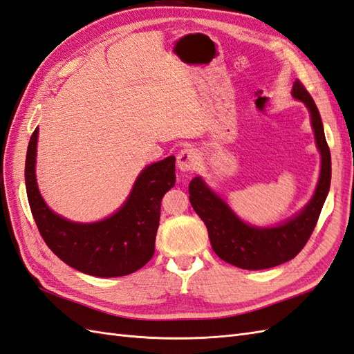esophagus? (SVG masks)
<instances>
[{
	"label": "esophagus",
	"mask_w": 354,
	"mask_h": 354,
	"mask_svg": "<svg viewBox=\"0 0 354 354\" xmlns=\"http://www.w3.org/2000/svg\"><path fill=\"white\" fill-rule=\"evenodd\" d=\"M176 165L180 171H189L194 170L198 165V153L194 149H183L178 153L176 158Z\"/></svg>",
	"instance_id": "esophagus-1"
}]
</instances>
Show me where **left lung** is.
Wrapping results in <instances>:
<instances>
[{"label":"left lung","mask_w":354,"mask_h":354,"mask_svg":"<svg viewBox=\"0 0 354 354\" xmlns=\"http://www.w3.org/2000/svg\"><path fill=\"white\" fill-rule=\"evenodd\" d=\"M292 95L310 111L315 145L322 157L319 183L311 201L301 211L274 227H257L242 221L201 176H196L188 187L189 202L206 225L215 254L241 269H268L296 257L310 239L329 193L330 151L324 138L320 112L299 80L293 84Z\"/></svg>","instance_id":"obj_1"}]
</instances>
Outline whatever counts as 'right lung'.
I'll return each instance as SVG.
<instances>
[{"mask_svg":"<svg viewBox=\"0 0 354 354\" xmlns=\"http://www.w3.org/2000/svg\"><path fill=\"white\" fill-rule=\"evenodd\" d=\"M39 129L26 151L25 185L34 221L46 245L64 263L102 278L124 277L143 268L153 256L161 198L175 185V157L145 167L129 197L115 214L95 223H75L53 212L35 179Z\"/></svg>","mask_w":354,"mask_h":354,"instance_id":"1","label":"right lung"}]
</instances>
